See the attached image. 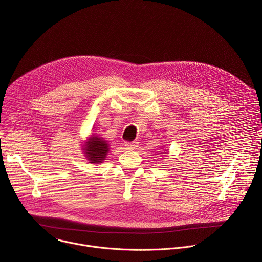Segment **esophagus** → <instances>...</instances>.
Returning a JSON list of instances; mask_svg holds the SVG:
<instances>
[{
	"instance_id": "34e87169",
	"label": "esophagus",
	"mask_w": 262,
	"mask_h": 262,
	"mask_svg": "<svg viewBox=\"0 0 262 262\" xmlns=\"http://www.w3.org/2000/svg\"><path fill=\"white\" fill-rule=\"evenodd\" d=\"M125 146L127 149H130V150H134V149H136L138 147V142L136 141H133V142H126L125 143Z\"/></svg>"
}]
</instances>
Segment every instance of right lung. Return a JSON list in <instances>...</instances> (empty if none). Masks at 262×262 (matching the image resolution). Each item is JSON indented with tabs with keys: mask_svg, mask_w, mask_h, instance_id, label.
<instances>
[{
	"mask_svg": "<svg viewBox=\"0 0 262 262\" xmlns=\"http://www.w3.org/2000/svg\"><path fill=\"white\" fill-rule=\"evenodd\" d=\"M84 146V152L90 164L102 163L108 152L107 142L95 135H92Z\"/></svg>",
	"mask_w": 262,
	"mask_h": 262,
	"instance_id": "right-lung-1",
	"label": "right lung"
}]
</instances>
